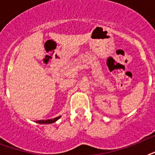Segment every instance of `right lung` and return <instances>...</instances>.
<instances>
[{
	"instance_id": "obj_1",
	"label": "right lung",
	"mask_w": 155,
	"mask_h": 155,
	"mask_svg": "<svg viewBox=\"0 0 155 155\" xmlns=\"http://www.w3.org/2000/svg\"><path fill=\"white\" fill-rule=\"evenodd\" d=\"M60 118V116L59 117H57L54 118V119H49V120H37L36 122L39 123V124H51V123L55 122L56 120Z\"/></svg>"
}]
</instances>
